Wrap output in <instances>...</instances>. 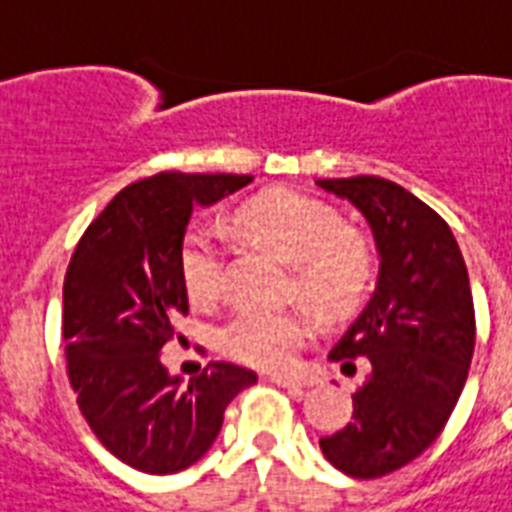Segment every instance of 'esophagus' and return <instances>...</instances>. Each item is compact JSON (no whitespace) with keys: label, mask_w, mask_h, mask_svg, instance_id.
Masks as SVG:
<instances>
[{"label":"esophagus","mask_w":512,"mask_h":512,"mask_svg":"<svg viewBox=\"0 0 512 512\" xmlns=\"http://www.w3.org/2000/svg\"><path fill=\"white\" fill-rule=\"evenodd\" d=\"M270 381L278 386H284V389H294V392H299V389H305V386H310V381L302 376H284V373H270Z\"/></svg>","instance_id":"esophagus-1"}]
</instances>
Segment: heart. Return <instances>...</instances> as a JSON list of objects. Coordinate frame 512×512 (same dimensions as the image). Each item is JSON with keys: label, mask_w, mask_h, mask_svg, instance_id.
I'll list each match as a JSON object with an SVG mask.
<instances>
[{"label": "heart", "mask_w": 512, "mask_h": 512, "mask_svg": "<svg viewBox=\"0 0 512 512\" xmlns=\"http://www.w3.org/2000/svg\"><path fill=\"white\" fill-rule=\"evenodd\" d=\"M236 228L294 260V289L326 321H339L363 302L373 276L371 244L318 199L292 189L265 191L236 213ZM178 265L194 305H213L226 292L228 244L215 228H189ZM313 328L302 307L247 305L223 326L220 350L255 368H289Z\"/></svg>", "instance_id": "heart-1"}]
</instances>
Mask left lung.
<instances>
[{
  "instance_id": "8db88e82",
  "label": "left lung",
  "mask_w": 512,
  "mask_h": 512,
  "mask_svg": "<svg viewBox=\"0 0 512 512\" xmlns=\"http://www.w3.org/2000/svg\"><path fill=\"white\" fill-rule=\"evenodd\" d=\"M318 186L365 215L376 239L371 302L334 344L331 360L368 378L352 394V423L323 436L326 460L352 479H378L415 460L450 421L476 344L471 281L450 226L426 202L378 176Z\"/></svg>"
}]
</instances>
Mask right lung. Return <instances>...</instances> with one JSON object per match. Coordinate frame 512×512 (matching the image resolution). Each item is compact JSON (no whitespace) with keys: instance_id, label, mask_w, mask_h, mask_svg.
<instances>
[{"instance_id":"add662e5","label":"right lung","mask_w":512,"mask_h":512,"mask_svg":"<svg viewBox=\"0 0 512 512\" xmlns=\"http://www.w3.org/2000/svg\"><path fill=\"white\" fill-rule=\"evenodd\" d=\"M236 173H157L128 184L83 231L62 284L68 378L83 418L136 471L178 473L197 463L223 413L257 376L210 363L189 384L170 376L162 347L189 313L181 242L194 205L247 186Z\"/></svg>"}]
</instances>
